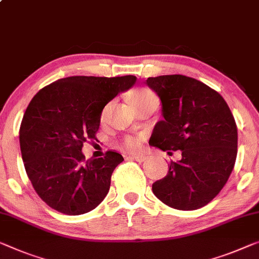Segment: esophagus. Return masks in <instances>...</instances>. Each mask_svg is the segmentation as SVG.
Segmentation results:
<instances>
[{
  "label": "esophagus",
  "instance_id": "esophagus-1",
  "mask_svg": "<svg viewBox=\"0 0 259 259\" xmlns=\"http://www.w3.org/2000/svg\"><path fill=\"white\" fill-rule=\"evenodd\" d=\"M131 157H132L133 160H135L137 162H143L147 160V156L145 154H135V155H132Z\"/></svg>",
  "mask_w": 259,
  "mask_h": 259
}]
</instances>
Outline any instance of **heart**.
<instances>
[{"instance_id":"heart-1","label":"heart","mask_w":259,"mask_h":259,"mask_svg":"<svg viewBox=\"0 0 259 259\" xmlns=\"http://www.w3.org/2000/svg\"><path fill=\"white\" fill-rule=\"evenodd\" d=\"M150 98H155V95L147 88H140V89L134 90L133 93L131 94V97H130L131 103H132L133 105L138 104V103H141L143 101H147V99H150ZM104 114H105V110L103 111L102 118L104 117ZM121 146L127 150H137L139 148V146H140V140H139L138 138L132 137V135H127V137H125L121 140Z\"/></svg>"}]
</instances>
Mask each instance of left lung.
<instances>
[{"instance_id":"obj_1","label":"left lung","mask_w":259,"mask_h":259,"mask_svg":"<svg viewBox=\"0 0 259 259\" xmlns=\"http://www.w3.org/2000/svg\"><path fill=\"white\" fill-rule=\"evenodd\" d=\"M146 83L160 97L164 118L155 125L149 145L182 150V160L170 162L153 192L175 209L200 208L218 196L235 165V119L224 97L196 78L162 75Z\"/></svg>"}]
</instances>
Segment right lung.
<instances>
[{"instance_id": "1", "label": "right lung", "mask_w": 259, "mask_h": 259, "mask_svg": "<svg viewBox=\"0 0 259 259\" xmlns=\"http://www.w3.org/2000/svg\"><path fill=\"white\" fill-rule=\"evenodd\" d=\"M137 77L70 76L44 87L31 99L19 128L27 177L42 201L67 215L88 213L103 201L124 157L107 150L85 160L83 143L96 139L104 106Z\"/></svg>"}]
</instances>
